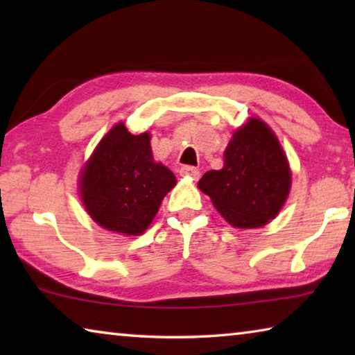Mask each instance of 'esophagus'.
<instances>
[{
  "instance_id": "34e87169",
  "label": "esophagus",
  "mask_w": 355,
  "mask_h": 355,
  "mask_svg": "<svg viewBox=\"0 0 355 355\" xmlns=\"http://www.w3.org/2000/svg\"><path fill=\"white\" fill-rule=\"evenodd\" d=\"M180 173H182L183 177H191L192 180H197L200 177V171L194 166H183L182 169H180Z\"/></svg>"
}]
</instances>
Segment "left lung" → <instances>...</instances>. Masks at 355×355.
Segmentation results:
<instances>
[{"mask_svg": "<svg viewBox=\"0 0 355 355\" xmlns=\"http://www.w3.org/2000/svg\"><path fill=\"white\" fill-rule=\"evenodd\" d=\"M197 186L211 197L228 224L258 228L284 207L291 188V171L272 130L252 117L228 142L224 167L208 171Z\"/></svg>", "mask_w": 355, "mask_h": 355, "instance_id": "1", "label": "left lung"}]
</instances>
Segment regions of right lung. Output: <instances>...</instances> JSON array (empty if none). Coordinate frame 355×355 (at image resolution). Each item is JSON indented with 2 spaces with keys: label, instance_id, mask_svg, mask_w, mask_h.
Wrapping results in <instances>:
<instances>
[{
  "label": "right lung",
  "instance_id": "1",
  "mask_svg": "<svg viewBox=\"0 0 355 355\" xmlns=\"http://www.w3.org/2000/svg\"><path fill=\"white\" fill-rule=\"evenodd\" d=\"M175 175L155 163L150 135H131L120 122L107 131L80 175L83 205L100 227L142 235L158 213Z\"/></svg>",
  "mask_w": 355,
  "mask_h": 355
}]
</instances>
